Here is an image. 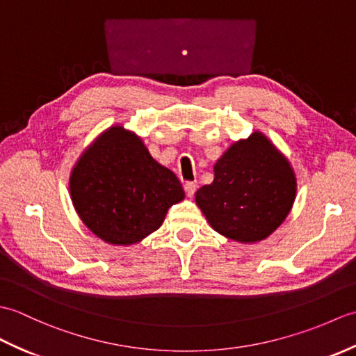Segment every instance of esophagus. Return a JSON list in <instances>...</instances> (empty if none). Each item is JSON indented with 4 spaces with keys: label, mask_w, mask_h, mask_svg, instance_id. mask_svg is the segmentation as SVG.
<instances>
[{
    "label": "esophagus",
    "mask_w": 356,
    "mask_h": 356,
    "mask_svg": "<svg viewBox=\"0 0 356 356\" xmlns=\"http://www.w3.org/2000/svg\"><path fill=\"white\" fill-rule=\"evenodd\" d=\"M184 188H185V193H186L188 197H193L195 190H197V185H195L194 182H186V184L184 185Z\"/></svg>",
    "instance_id": "1"
}]
</instances>
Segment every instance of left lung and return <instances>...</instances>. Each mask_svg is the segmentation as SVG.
Returning a JSON list of instances; mask_svg holds the SVG:
<instances>
[{"label": "left lung", "mask_w": 356, "mask_h": 356, "mask_svg": "<svg viewBox=\"0 0 356 356\" xmlns=\"http://www.w3.org/2000/svg\"><path fill=\"white\" fill-rule=\"evenodd\" d=\"M295 191L289 162L261 133H254L218 159L214 182L199 188L195 202L218 234L252 243L282 225Z\"/></svg>", "instance_id": "left-lung-1"}]
</instances>
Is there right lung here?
Returning a JSON list of instances; mask_svg holds the SVG:
<instances>
[{
	"instance_id": "right-lung-1",
	"label": "right lung",
	"mask_w": 356,
	"mask_h": 356,
	"mask_svg": "<svg viewBox=\"0 0 356 356\" xmlns=\"http://www.w3.org/2000/svg\"><path fill=\"white\" fill-rule=\"evenodd\" d=\"M70 194L81 220L111 245H131L161 228L166 211L184 200L176 174L159 165L138 136L113 127L72 171Z\"/></svg>"
}]
</instances>
